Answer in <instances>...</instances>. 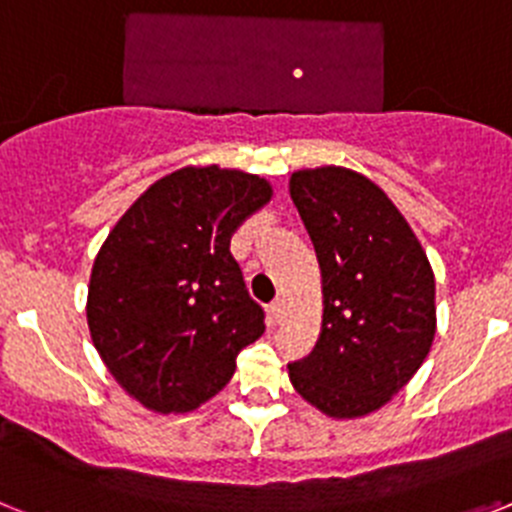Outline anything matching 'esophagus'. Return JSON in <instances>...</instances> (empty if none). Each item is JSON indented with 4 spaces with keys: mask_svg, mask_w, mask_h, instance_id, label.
I'll use <instances>...</instances> for the list:
<instances>
[{
    "mask_svg": "<svg viewBox=\"0 0 512 512\" xmlns=\"http://www.w3.org/2000/svg\"><path fill=\"white\" fill-rule=\"evenodd\" d=\"M282 312H284V302L282 300H274L269 305V318L271 320H279L282 318Z\"/></svg>",
    "mask_w": 512,
    "mask_h": 512,
    "instance_id": "34e87169",
    "label": "esophagus"
}]
</instances>
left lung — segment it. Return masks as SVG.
I'll return each mask as SVG.
<instances>
[{"label":"left lung","instance_id":"1","mask_svg":"<svg viewBox=\"0 0 512 512\" xmlns=\"http://www.w3.org/2000/svg\"><path fill=\"white\" fill-rule=\"evenodd\" d=\"M289 194L323 277L318 341L289 364V379L330 418H359L397 395L431 351V264L390 197L356 171H297Z\"/></svg>","mask_w":512,"mask_h":512}]
</instances>
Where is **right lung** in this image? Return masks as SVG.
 <instances>
[{"mask_svg":"<svg viewBox=\"0 0 512 512\" xmlns=\"http://www.w3.org/2000/svg\"><path fill=\"white\" fill-rule=\"evenodd\" d=\"M269 200L261 176L189 166L140 194L99 248L87 300L94 348L146 408L187 413L210 400L264 333L230 235Z\"/></svg>","mask_w":512,"mask_h":512,"instance_id":"right-lung-1","label":"right lung"}]
</instances>
